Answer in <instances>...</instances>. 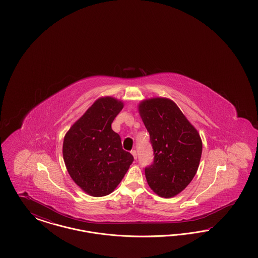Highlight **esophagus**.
Here are the masks:
<instances>
[{
	"mask_svg": "<svg viewBox=\"0 0 258 258\" xmlns=\"http://www.w3.org/2000/svg\"><path fill=\"white\" fill-rule=\"evenodd\" d=\"M131 153H132V155H133V156H134V158H135V160H136V158H137V156H136V151H135V150H133V151H132V152H131Z\"/></svg>",
	"mask_w": 258,
	"mask_h": 258,
	"instance_id": "1",
	"label": "esophagus"
}]
</instances>
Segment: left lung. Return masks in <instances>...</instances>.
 Returning a JSON list of instances; mask_svg holds the SVG:
<instances>
[{"instance_id":"left-lung-1","label":"left lung","mask_w":258,"mask_h":258,"mask_svg":"<svg viewBox=\"0 0 258 258\" xmlns=\"http://www.w3.org/2000/svg\"><path fill=\"white\" fill-rule=\"evenodd\" d=\"M138 112L155 155L145 169L148 184L159 197H176L197 174L202 154L199 133L170 98L143 99Z\"/></svg>"}]
</instances>
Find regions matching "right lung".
Wrapping results in <instances>:
<instances>
[{
    "label": "right lung",
    "instance_id": "right-lung-1",
    "mask_svg": "<svg viewBox=\"0 0 258 258\" xmlns=\"http://www.w3.org/2000/svg\"><path fill=\"white\" fill-rule=\"evenodd\" d=\"M123 100L100 97L64 135L62 158L70 176L85 194L110 195L134 161L123 151L121 137L111 123L123 109Z\"/></svg>",
    "mask_w": 258,
    "mask_h": 258
}]
</instances>
